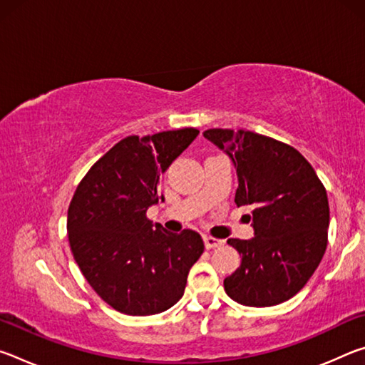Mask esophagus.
<instances>
[{
	"label": "esophagus",
	"instance_id": "esophagus-1",
	"mask_svg": "<svg viewBox=\"0 0 365 365\" xmlns=\"http://www.w3.org/2000/svg\"><path fill=\"white\" fill-rule=\"evenodd\" d=\"M224 245V240H219V238H214V237H209L206 235L205 237V246L207 250H212V248H219V246Z\"/></svg>",
	"mask_w": 365,
	"mask_h": 365
}]
</instances>
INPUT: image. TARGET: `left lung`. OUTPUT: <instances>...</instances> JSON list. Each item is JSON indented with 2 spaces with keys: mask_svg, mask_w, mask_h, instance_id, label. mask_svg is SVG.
Instances as JSON below:
<instances>
[{
  "mask_svg": "<svg viewBox=\"0 0 365 365\" xmlns=\"http://www.w3.org/2000/svg\"><path fill=\"white\" fill-rule=\"evenodd\" d=\"M211 143L237 169V206H251V240L227 243L242 264L224 280L225 293L245 306L265 307L299 292L322 261L330 222L329 197L316 170L293 146L255 132L209 128Z\"/></svg>",
  "mask_w": 365,
  "mask_h": 365,
  "instance_id": "1",
  "label": "left lung"
}]
</instances>
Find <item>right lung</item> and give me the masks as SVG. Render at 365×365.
Wrapping results in <instances>:
<instances>
[{
	"instance_id": "obj_1",
	"label": "right lung",
	"mask_w": 365,
	"mask_h": 365,
	"mask_svg": "<svg viewBox=\"0 0 365 365\" xmlns=\"http://www.w3.org/2000/svg\"><path fill=\"white\" fill-rule=\"evenodd\" d=\"M200 130L180 128L120 140L96 160L73 193L67 233L86 282L115 311L151 316L182 298L187 277L205 251L195 230L170 233L146 219L159 177Z\"/></svg>"
}]
</instances>
